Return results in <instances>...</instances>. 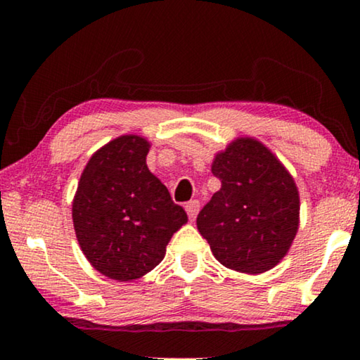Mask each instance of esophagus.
Here are the masks:
<instances>
[{
    "mask_svg": "<svg viewBox=\"0 0 360 360\" xmlns=\"http://www.w3.org/2000/svg\"><path fill=\"white\" fill-rule=\"evenodd\" d=\"M185 210H186V213H188V218L193 221L196 218V214H198V211H200V201L198 200L188 201V203L185 205Z\"/></svg>",
    "mask_w": 360,
    "mask_h": 360,
    "instance_id": "34e87169",
    "label": "esophagus"
}]
</instances>
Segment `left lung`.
<instances>
[{"label":"left lung","mask_w":360,"mask_h":360,"mask_svg":"<svg viewBox=\"0 0 360 360\" xmlns=\"http://www.w3.org/2000/svg\"><path fill=\"white\" fill-rule=\"evenodd\" d=\"M211 172L221 188L200 211L196 226L216 260L240 274L274 269L300 226L293 176L269 147L248 136L218 152Z\"/></svg>","instance_id":"1"}]
</instances>
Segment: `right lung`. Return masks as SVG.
Segmentation results:
<instances>
[{"label": "right lung", "mask_w": 360, "mask_h": 360, "mask_svg": "<svg viewBox=\"0 0 360 360\" xmlns=\"http://www.w3.org/2000/svg\"><path fill=\"white\" fill-rule=\"evenodd\" d=\"M150 142L124 134L100 147L82 172L72 203L78 244L108 278L131 282L162 262L186 213L149 170Z\"/></svg>", "instance_id": "right-lung-1"}]
</instances>
